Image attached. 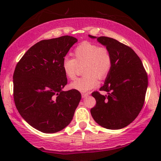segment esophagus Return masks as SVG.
<instances>
[{"instance_id": "34e87169", "label": "esophagus", "mask_w": 161, "mask_h": 161, "mask_svg": "<svg viewBox=\"0 0 161 161\" xmlns=\"http://www.w3.org/2000/svg\"><path fill=\"white\" fill-rule=\"evenodd\" d=\"M81 95H82L83 98H85V97H87L89 95V93H82L81 94Z\"/></svg>"}]
</instances>
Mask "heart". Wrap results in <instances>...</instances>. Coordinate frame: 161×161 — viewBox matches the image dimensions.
I'll use <instances>...</instances> for the list:
<instances>
[{"instance_id": "obj_1", "label": "heart", "mask_w": 161, "mask_h": 161, "mask_svg": "<svg viewBox=\"0 0 161 161\" xmlns=\"http://www.w3.org/2000/svg\"><path fill=\"white\" fill-rule=\"evenodd\" d=\"M75 58L64 57L61 67L67 78H75L78 64H83L82 77L70 84L72 89L81 92L89 91L98 85V78L104 79L111 72L112 56L105 46H99L90 42H83L74 50Z\"/></svg>"}]
</instances>
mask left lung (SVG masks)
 <instances>
[{
  "instance_id": "1",
  "label": "left lung",
  "mask_w": 161,
  "mask_h": 161,
  "mask_svg": "<svg viewBox=\"0 0 161 161\" xmlns=\"http://www.w3.org/2000/svg\"><path fill=\"white\" fill-rule=\"evenodd\" d=\"M110 50L112 67L100 91L94 92L96 105L91 109L94 121L105 128L119 130L127 126L137 117L144 103L148 78L138 55L128 46L113 38L96 37Z\"/></svg>"
}]
</instances>
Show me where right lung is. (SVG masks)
I'll return each mask as SVG.
<instances>
[{
	"label": "right lung",
	"mask_w": 161,
	"mask_h": 161,
	"mask_svg": "<svg viewBox=\"0 0 161 161\" xmlns=\"http://www.w3.org/2000/svg\"><path fill=\"white\" fill-rule=\"evenodd\" d=\"M77 42L70 36L42 40L23 55L15 67L13 84L17 111L42 133H54L67 127L81 99L78 90L62 91L67 78L61 61Z\"/></svg>",
	"instance_id": "right-lung-1"
}]
</instances>
